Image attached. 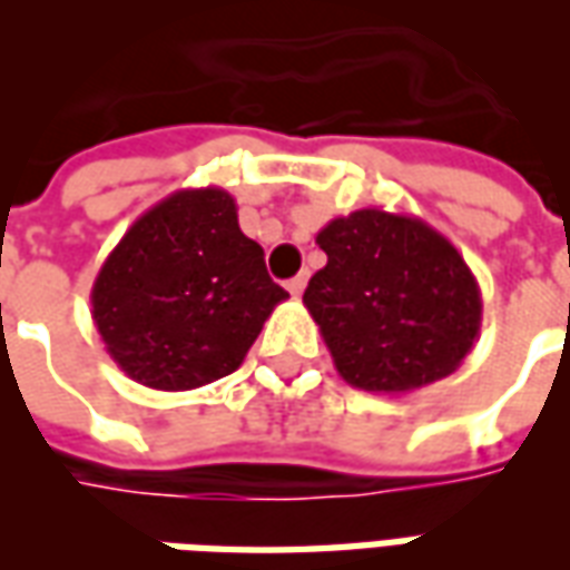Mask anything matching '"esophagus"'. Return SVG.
I'll return each instance as SVG.
<instances>
[{"instance_id": "34e87169", "label": "esophagus", "mask_w": 570, "mask_h": 570, "mask_svg": "<svg viewBox=\"0 0 570 570\" xmlns=\"http://www.w3.org/2000/svg\"><path fill=\"white\" fill-rule=\"evenodd\" d=\"M305 284H308V277H305V274H298V277H293V281H286L289 296H302V293H305Z\"/></svg>"}]
</instances>
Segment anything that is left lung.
Masks as SVG:
<instances>
[{"label": "left lung", "mask_w": 570, "mask_h": 570, "mask_svg": "<svg viewBox=\"0 0 570 570\" xmlns=\"http://www.w3.org/2000/svg\"><path fill=\"white\" fill-rule=\"evenodd\" d=\"M326 265L305 308L338 375L370 394H409L473 351L482 296L464 256L419 216L354 210L317 232Z\"/></svg>", "instance_id": "obj_1"}]
</instances>
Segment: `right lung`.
<instances>
[{
  "label": "right lung",
  "instance_id": "add662e5",
  "mask_svg": "<svg viewBox=\"0 0 570 570\" xmlns=\"http://www.w3.org/2000/svg\"><path fill=\"white\" fill-rule=\"evenodd\" d=\"M289 298L225 188H179L130 225L91 289L109 357L151 391H191L244 363Z\"/></svg>",
  "mask_w": 570,
  "mask_h": 570
}]
</instances>
